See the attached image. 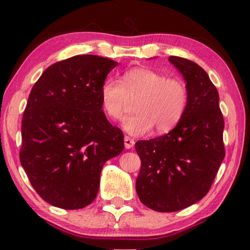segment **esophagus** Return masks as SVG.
Instances as JSON below:
<instances>
[{
  "mask_svg": "<svg viewBox=\"0 0 250 250\" xmlns=\"http://www.w3.org/2000/svg\"><path fill=\"white\" fill-rule=\"evenodd\" d=\"M135 145V141L134 139H131L130 137H128V136H125V147L129 149V148H132Z\"/></svg>",
  "mask_w": 250,
  "mask_h": 250,
  "instance_id": "1",
  "label": "esophagus"
}]
</instances>
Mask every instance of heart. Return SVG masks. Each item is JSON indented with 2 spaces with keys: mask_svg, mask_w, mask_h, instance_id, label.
Here are the masks:
<instances>
[{
  "mask_svg": "<svg viewBox=\"0 0 250 250\" xmlns=\"http://www.w3.org/2000/svg\"><path fill=\"white\" fill-rule=\"evenodd\" d=\"M103 109L112 120H120L130 101L136 114L123 120L122 127L134 136L155 128L158 134L171 130L182 119L188 101L186 84L149 68L137 67L123 73L121 83L106 79L99 89Z\"/></svg>",
  "mask_w": 250,
  "mask_h": 250,
  "instance_id": "1",
  "label": "heart"
}]
</instances>
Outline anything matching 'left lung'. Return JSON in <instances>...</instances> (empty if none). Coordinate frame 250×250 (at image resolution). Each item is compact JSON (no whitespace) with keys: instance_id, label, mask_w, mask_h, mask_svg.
<instances>
[{"instance_id":"left-lung-1","label":"left lung","mask_w":250,"mask_h":250,"mask_svg":"<svg viewBox=\"0 0 250 250\" xmlns=\"http://www.w3.org/2000/svg\"><path fill=\"white\" fill-rule=\"evenodd\" d=\"M169 62L186 82L188 106L170 132L135 145L142 161L136 191L146 207L160 212L200 201L225 156L217 89L195 62L176 56Z\"/></svg>"}]
</instances>
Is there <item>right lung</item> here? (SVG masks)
<instances>
[{
  "label": "right lung",
  "instance_id": "obj_1",
  "mask_svg": "<svg viewBox=\"0 0 250 250\" xmlns=\"http://www.w3.org/2000/svg\"><path fill=\"white\" fill-rule=\"evenodd\" d=\"M118 62L74 56L45 69L21 121V164L39 195L62 209L95 200L103 166L123 151V132L103 112L99 89Z\"/></svg>",
  "mask_w": 250,
  "mask_h": 250
}]
</instances>
